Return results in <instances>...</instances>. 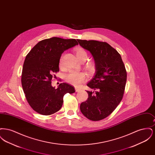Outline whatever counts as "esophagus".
Returning <instances> with one entry per match:
<instances>
[{
	"instance_id": "obj_1",
	"label": "esophagus",
	"mask_w": 155,
	"mask_h": 155,
	"mask_svg": "<svg viewBox=\"0 0 155 155\" xmlns=\"http://www.w3.org/2000/svg\"><path fill=\"white\" fill-rule=\"evenodd\" d=\"M81 91V89L79 88H75V92H80Z\"/></svg>"
}]
</instances>
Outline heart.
<instances>
[{"label": "heart", "mask_w": 155, "mask_h": 155, "mask_svg": "<svg viewBox=\"0 0 155 155\" xmlns=\"http://www.w3.org/2000/svg\"><path fill=\"white\" fill-rule=\"evenodd\" d=\"M75 54L77 58L81 61H85L88 58L87 53L84 49L82 48L77 49L75 51ZM59 66H62V57L59 60ZM85 68L88 72L89 74H94L95 73L97 69L96 63L94 61L89 62L86 64ZM65 80L69 84L75 87H78L81 85V83L85 81L86 75L84 73L82 72L71 71L65 75Z\"/></svg>", "instance_id": "heart-1"}]
</instances>
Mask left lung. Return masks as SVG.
I'll use <instances>...</instances> for the list:
<instances>
[{
    "instance_id": "8db88e82",
    "label": "left lung",
    "mask_w": 155,
    "mask_h": 155,
    "mask_svg": "<svg viewBox=\"0 0 155 155\" xmlns=\"http://www.w3.org/2000/svg\"><path fill=\"white\" fill-rule=\"evenodd\" d=\"M83 48L91 53L97 69L87 86L88 99L80 105L82 113L92 121L109 116L121 101L127 81L125 66L118 52L105 42L77 40Z\"/></svg>"
}]
</instances>
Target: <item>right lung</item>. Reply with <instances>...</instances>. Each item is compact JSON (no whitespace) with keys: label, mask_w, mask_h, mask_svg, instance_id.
I'll return each instance as SVG.
<instances>
[{"label":"right lung","mask_w":155,"mask_h":155,"mask_svg":"<svg viewBox=\"0 0 155 155\" xmlns=\"http://www.w3.org/2000/svg\"><path fill=\"white\" fill-rule=\"evenodd\" d=\"M78 45L75 39L53 37L39 42L26 56L21 74V84L31 108L42 115H51L61 109L63 96L75 92L73 86L61 83L55 89L52 78L59 71L62 53Z\"/></svg>","instance_id":"right-lung-1"}]
</instances>
